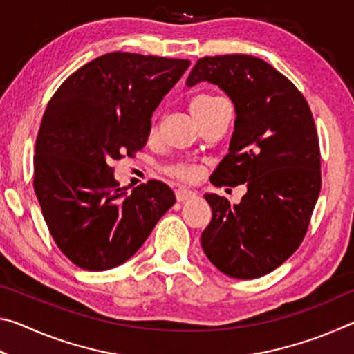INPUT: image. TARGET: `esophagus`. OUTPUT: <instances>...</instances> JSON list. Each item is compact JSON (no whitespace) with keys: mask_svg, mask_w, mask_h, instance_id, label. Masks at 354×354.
<instances>
[{"mask_svg":"<svg viewBox=\"0 0 354 354\" xmlns=\"http://www.w3.org/2000/svg\"><path fill=\"white\" fill-rule=\"evenodd\" d=\"M175 196H176V201H179V203H184V201H187V200L195 198L196 194H195V192H192V190H187V189L179 187V189H176V190H175Z\"/></svg>","mask_w":354,"mask_h":354,"instance_id":"obj_1","label":"esophagus"}]
</instances>
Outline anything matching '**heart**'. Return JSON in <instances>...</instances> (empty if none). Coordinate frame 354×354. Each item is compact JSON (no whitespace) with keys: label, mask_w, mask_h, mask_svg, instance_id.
<instances>
[{"label":"heart","mask_w":354,"mask_h":354,"mask_svg":"<svg viewBox=\"0 0 354 354\" xmlns=\"http://www.w3.org/2000/svg\"><path fill=\"white\" fill-rule=\"evenodd\" d=\"M223 103L220 98H215V97H207V95H203V97L195 98L194 101L190 103V113L192 117H194L195 122H198V120L207 113L209 111L215 107L217 104ZM156 124H153L151 128V134L156 133ZM167 175L171 176V178H176L179 181H194L198 175V170H196L195 165L187 164V162H176V164H171L169 167H165L164 170Z\"/></svg>","instance_id":"heart-1"}]
</instances>
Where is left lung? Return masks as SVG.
<instances>
[{
	"label": "left lung",
	"mask_w": 354,
	"mask_h": 354,
	"mask_svg": "<svg viewBox=\"0 0 354 354\" xmlns=\"http://www.w3.org/2000/svg\"><path fill=\"white\" fill-rule=\"evenodd\" d=\"M209 81L236 107L234 134L212 173L217 187L247 183L239 205L206 194L212 220L201 234L207 259L237 279L273 272L301 245L322 187L313 112L290 80L259 57L206 56L187 87Z\"/></svg>",
	"instance_id": "left-lung-1"
}]
</instances>
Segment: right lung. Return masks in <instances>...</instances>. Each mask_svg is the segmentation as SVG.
<instances>
[{
	"mask_svg": "<svg viewBox=\"0 0 354 354\" xmlns=\"http://www.w3.org/2000/svg\"><path fill=\"white\" fill-rule=\"evenodd\" d=\"M187 59L107 53L65 80L35 140L34 190L59 250L84 270L127 262L175 205L151 179L127 194L113 160L147 143L151 115L189 68Z\"/></svg>",
	"mask_w": 354,
	"mask_h": 354,
	"instance_id": "obj_1",
	"label": "right lung"
}]
</instances>
